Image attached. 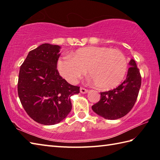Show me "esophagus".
<instances>
[{
    "label": "esophagus",
    "instance_id": "34e87169",
    "mask_svg": "<svg viewBox=\"0 0 160 160\" xmlns=\"http://www.w3.org/2000/svg\"><path fill=\"white\" fill-rule=\"evenodd\" d=\"M80 92H81V93H82V94L87 93V92H88V90H87V89L82 88V87H81L80 89Z\"/></svg>",
    "mask_w": 160,
    "mask_h": 160
}]
</instances>
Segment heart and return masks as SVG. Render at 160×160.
Listing matches in <instances>:
<instances>
[{
	"instance_id": "1",
	"label": "heart",
	"mask_w": 160,
	"mask_h": 160,
	"mask_svg": "<svg viewBox=\"0 0 160 160\" xmlns=\"http://www.w3.org/2000/svg\"><path fill=\"white\" fill-rule=\"evenodd\" d=\"M88 68L96 85L110 90L120 85L128 70L126 56L105 47H87L58 59V70L70 83H76Z\"/></svg>"
}]
</instances>
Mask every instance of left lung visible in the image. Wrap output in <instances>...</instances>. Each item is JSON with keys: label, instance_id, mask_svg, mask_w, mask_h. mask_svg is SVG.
Instances as JSON below:
<instances>
[{"label": "left lung", "instance_id": "8db88e82", "mask_svg": "<svg viewBox=\"0 0 160 160\" xmlns=\"http://www.w3.org/2000/svg\"><path fill=\"white\" fill-rule=\"evenodd\" d=\"M126 80L112 90L101 92V99L92 109L102 117L115 120L126 116L133 107L141 85V75L133 59Z\"/></svg>", "mask_w": 160, "mask_h": 160}]
</instances>
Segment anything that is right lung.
<instances>
[{
  "label": "right lung",
  "mask_w": 160,
  "mask_h": 160,
  "mask_svg": "<svg viewBox=\"0 0 160 160\" xmlns=\"http://www.w3.org/2000/svg\"><path fill=\"white\" fill-rule=\"evenodd\" d=\"M61 47L43 44L30 51L19 72L18 96L27 113L36 122L54 125L72 109L70 97L80 87L63 79L57 70Z\"/></svg>",
  "instance_id": "add662e5"
}]
</instances>
